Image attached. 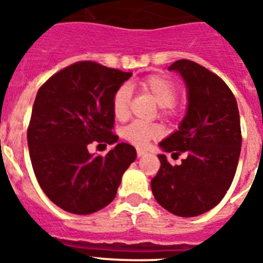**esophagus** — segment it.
I'll return each mask as SVG.
<instances>
[{"instance_id":"34e87169","label":"esophagus","mask_w":263,"mask_h":263,"mask_svg":"<svg viewBox=\"0 0 263 263\" xmlns=\"http://www.w3.org/2000/svg\"><path fill=\"white\" fill-rule=\"evenodd\" d=\"M145 154H146L145 150H141V148H137V157L141 158V157H143V155H145Z\"/></svg>"}]
</instances>
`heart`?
<instances>
[{"label":"heart","instance_id":"1","mask_svg":"<svg viewBox=\"0 0 263 263\" xmlns=\"http://www.w3.org/2000/svg\"><path fill=\"white\" fill-rule=\"evenodd\" d=\"M139 89L148 96L157 105L160 106V115L167 118H175L180 116L182 108L176 103L178 88L173 81L162 75H148L139 80ZM130 88L122 85L116 90L111 100V113L116 120L125 121L129 117ZM163 134V129L158 124H142L132 122L121 130V137L137 147H143L152 139L159 138Z\"/></svg>","mask_w":263,"mask_h":263}]
</instances>
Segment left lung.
Returning <instances> with one entry per match:
<instances>
[{
    "label": "left lung",
    "mask_w": 263,
    "mask_h": 263,
    "mask_svg": "<svg viewBox=\"0 0 263 263\" xmlns=\"http://www.w3.org/2000/svg\"><path fill=\"white\" fill-rule=\"evenodd\" d=\"M168 69L184 79L188 110L178 132L159 146L173 157L185 154V159L171 166L166 155H158L160 168L152 191L168 212L194 217L217 205L233 182L242 143L240 113L225 81L205 67L180 59Z\"/></svg>",
    "instance_id": "obj_1"
}]
</instances>
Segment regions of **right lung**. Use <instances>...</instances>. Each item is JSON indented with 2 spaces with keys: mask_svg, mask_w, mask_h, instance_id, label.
<instances>
[{
  "mask_svg": "<svg viewBox=\"0 0 263 263\" xmlns=\"http://www.w3.org/2000/svg\"><path fill=\"white\" fill-rule=\"evenodd\" d=\"M132 72L84 60L51 76L39 88L27 127L32 170L46 196L62 210L89 215L113 201L136 148L121 142L105 155L92 142L118 141L111 100Z\"/></svg>",
  "mask_w": 263,
  "mask_h": 263,
  "instance_id": "add662e5",
  "label": "right lung"
}]
</instances>
